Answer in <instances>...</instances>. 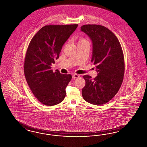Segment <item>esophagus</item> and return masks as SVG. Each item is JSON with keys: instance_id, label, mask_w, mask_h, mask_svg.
Masks as SVG:
<instances>
[{"instance_id": "esophagus-1", "label": "esophagus", "mask_w": 147, "mask_h": 147, "mask_svg": "<svg viewBox=\"0 0 147 147\" xmlns=\"http://www.w3.org/2000/svg\"><path fill=\"white\" fill-rule=\"evenodd\" d=\"M79 76H80L79 74H74L73 75V78H74V79L78 78H79Z\"/></svg>"}]
</instances>
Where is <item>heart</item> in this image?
<instances>
[{
	"instance_id": "obj_1",
	"label": "heart",
	"mask_w": 147,
	"mask_h": 147,
	"mask_svg": "<svg viewBox=\"0 0 147 147\" xmlns=\"http://www.w3.org/2000/svg\"><path fill=\"white\" fill-rule=\"evenodd\" d=\"M84 40V39H82V40Z\"/></svg>"
}]
</instances>
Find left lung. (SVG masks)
I'll return each instance as SVG.
<instances>
[{
  "instance_id": "left-lung-1",
  "label": "left lung",
  "mask_w": 147,
  "mask_h": 147,
  "mask_svg": "<svg viewBox=\"0 0 147 147\" xmlns=\"http://www.w3.org/2000/svg\"><path fill=\"white\" fill-rule=\"evenodd\" d=\"M81 30L92 41L91 62L96 65L98 76L94 79L84 76L85 86L82 89L85 100L94 105H105L117 94L125 73L123 51L117 37L105 26L86 24Z\"/></svg>"
}]
</instances>
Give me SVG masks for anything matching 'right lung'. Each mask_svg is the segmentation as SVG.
<instances>
[{
	"instance_id": "obj_1",
	"label": "right lung",
	"mask_w": 147,
	"mask_h": 147,
	"mask_svg": "<svg viewBox=\"0 0 147 147\" xmlns=\"http://www.w3.org/2000/svg\"><path fill=\"white\" fill-rule=\"evenodd\" d=\"M78 24L46 25L30 40L24 62V73L32 93L42 104L56 105L64 100L71 74L53 72L52 63L59 59L62 46Z\"/></svg>"
}]
</instances>
